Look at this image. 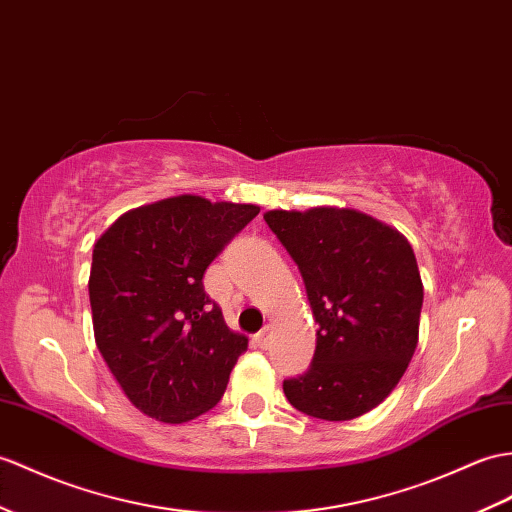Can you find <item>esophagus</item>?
Segmentation results:
<instances>
[{
  "label": "esophagus",
  "mask_w": 512,
  "mask_h": 512,
  "mask_svg": "<svg viewBox=\"0 0 512 512\" xmlns=\"http://www.w3.org/2000/svg\"><path fill=\"white\" fill-rule=\"evenodd\" d=\"M255 342H257V347H261V349H268L270 347V342H272V329L270 327H264L259 331V334L255 336Z\"/></svg>",
  "instance_id": "34e87169"
}]
</instances>
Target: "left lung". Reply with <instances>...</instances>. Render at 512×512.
<instances>
[{
    "mask_svg": "<svg viewBox=\"0 0 512 512\" xmlns=\"http://www.w3.org/2000/svg\"><path fill=\"white\" fill-rule=\"evenodd\" d=\"M296 261L318 323L307 373L285 379L296 410L351 421L399 384L419 342L423 283L410 242L362 211H266Z\"/></svg>",
    "mask_w": 512,
    "mask_h": 512,
    "instance_id": "obj_1",
    "label": "left lung"
}]
</instances>
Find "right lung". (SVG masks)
Listing matches in <instances>:
<instances>
[{
  "mask_svg": "<svg viewBox=\"0 0 512 512\" xmlns=\"http://www.w3.org/2000/svg\"><path fill=\"white\" fill-rule=\"evenodd\" d=\"M257 213V205L183 194L122 213L95 242V344L150 419L192 421L227 390L248 338L224 323L202 275Z\"/></svg>",
  "mask_w": 512,
  "mask_h": 512,
  "instance_id": "1",
  "label": "right lung"
}]
</instances>
